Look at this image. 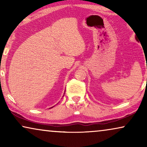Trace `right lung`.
I'll return each instance as SVG.
<instances>
[{"label": "right lung", "mask_w": 147, "mask_h": 147, "mask_svg": "<svg viewBox=\"0 0 147 147\" xmlns=\"http://www.w3.org/2000/svg\"><path fill=\"white\" fill-rule=\"evenodd\" d=\"M52 108H53V107H52Z\"/></svg>", "instance_id": "right-lung-1"}]
</instances>
